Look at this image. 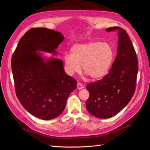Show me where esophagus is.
<instances>
[{"label": "esophagus", "instance_id": "34e87169", "mask_svg": "<svg viewBox=\"0 0 150 150\" xmlns=\"http://www.w3.org/2000/svg\"><path fill=\"white\" fill-rule=\"evenodd\" d=\"M83 88H84V86L81 83H77V89H78L80 90V89H83Z\"/></svg>", "mask_w": 150, "mask_h": 150}]
</instances>
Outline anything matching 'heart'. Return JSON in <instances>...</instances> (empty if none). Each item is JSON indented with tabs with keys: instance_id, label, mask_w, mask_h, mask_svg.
Instances as JSON below:
<instances>
[{
	"instance_id": "b5f03b06",
	"label": "heart",
	"mask_w": 150,
	"mask_h": 150,
	"mask_svg": "<svg viewBox=\"0 0 150 150\" xmlns=\"http://www.w3.org/2000/svg\"><path fill=\"white\" fill-rule=\"evenodd\" d=\"M114 56L113 49L109 44L93 41L74 45L70 54L64 55V61L69 75L79 72L82 66L84 72L92 79L98 80L107 74Z\"/></svg>"
}]
</instances>
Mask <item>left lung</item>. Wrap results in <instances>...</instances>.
I'll return each instance as SVG.
<instances>
[{
    "instance_id": "left-lung-1",
    "label": "left lung",
    "mask_w": 150,
    "mask_h": 150,
    "mask_svg": "<svg viewBox=\"0 0 150 150\" xmlns=\"http://www.w3.org/2000/svg\"><path fill=\"white\" fill-rule=\"evenodd\" d=\"M119 31L118 50L111 69L102 80L86 86L89 97L86 108L92 115L108 119L127 106L136 91L138 61L132 43L127 31L117 27H110L107 31Z\"/></svg>"
}]
</instances>
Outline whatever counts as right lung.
<instances>
[{"label":"right lung","mask_w":150,"mask_h":150,"mask_svg":"<svg viewBox=\"0 0 150 150\" xmlns=\"http://www.w3.org/2000/svg\"><path fill=\"white\" fill-rule=\"evenodd\" d=\"M64 37L57 31L33 28L20 39L11 58L16 96L33 115L48 120L59 116L70 93L76 88L75 78L67 75L62 60L45 61L36 51L56 53Z\"/></svg>","instance_id":"right-lung-1"}]
</instances>
